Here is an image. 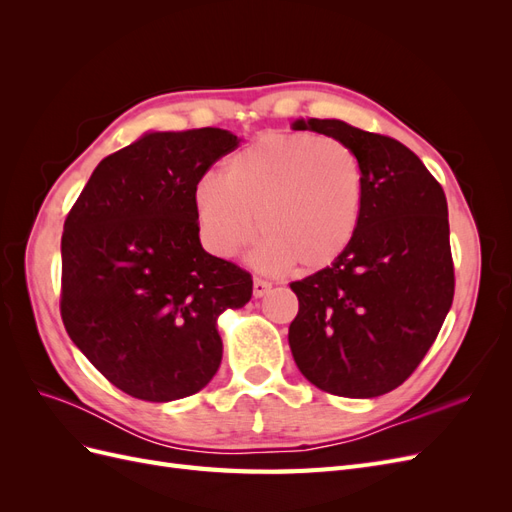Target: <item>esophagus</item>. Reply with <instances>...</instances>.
<instances>
[{
    "instance_id": "esophagus-1",
    "label": "esophagus",
    "mask_w": 512,
    "mask_h": 512,
    "mask_svg": "<svg viewBox=\"0 0 512 512\" xmlns=\"http://www.w3.org/2000/svg\"><path fill=\"white\" fill-rule=\"evenodd\" d=\"M271 282H267V280H262V277H254V297L256 299H260V297H265V294L271 290Z\"/></svg>"
}]
</instances>
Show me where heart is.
<instances>
[{"label":"heart","instance_id":"b5f03b06","mask_svg":"<svg viewBox=\"0 0 512 512\" xmlns=\"http://www.w3.org/2000/svg\"><path fill=\"white\" fill-rule=\"evenodd\" d=\"M363 188V164L348 145L312 132H271L232 153L222 179L200 177L192 203L200 241L213 256L241 252L256 222L262 265L316 271L352 243Z\"/></svg>","mask_w":512,"mask_h":512}]
</instances>
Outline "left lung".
Masks as SVG:
<instances>
[{
	"label": "left lung",
	"mask_w": 512,
	"mask_h": 512,
	"mask_svg": "<svg viewBox=\"0 0 512 512\" xmlns=\"http://www.w3.org/2000/svg\"><path fill=\"white\" fill-rule=\"evenodd\" d=\"M348 145L363 164L359 230L331 267L290 288L299 314L288 342L301 374L339 397H378L404 384L436 342L455 294L442 185L391 136L339 119H299Z\"/></svg>",
	"instance_id": "obj_1"
}]
</instances>
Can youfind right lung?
<instances>
[{
	"label": "right lung",
	"instance_id": "obj_1",
	"mask_svg": "<svg viewBox=\"0 0 512 512\" xmlns=\"http://www.w3.org/2000/svg\"><path fill=\"white\" fill-rule=\"evenodd\" d=\"M235 134L151 132L106 156L61 235V320L119 391L143 401L198 393L222 363L215 320L252 299V275L198 239L192 190Z\"/></svg>",
	"mask_w": 512,
	"mask_h": 512
}]
</instances>
